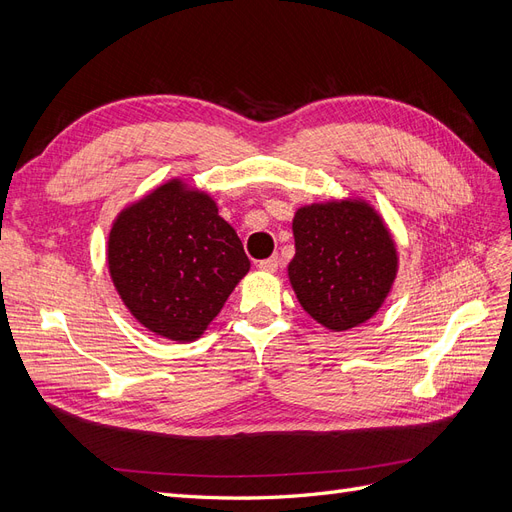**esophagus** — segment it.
<instances>
[{"mask_svg":"<svg viewBox=\"0 0 512 512\" xmlns=\"http://www.w3.org/2000/svg\"><path fill=\"white\" fill-rule=\"evenodd\" d=\"M256 267H258L260 271H265V273H275L277 267H280V258L271 256V258H265V260H258Z\"/></svg>","mask_w":512,"mask_h":512,"instance_id":"1","label":"esophagus"}]
</instances>
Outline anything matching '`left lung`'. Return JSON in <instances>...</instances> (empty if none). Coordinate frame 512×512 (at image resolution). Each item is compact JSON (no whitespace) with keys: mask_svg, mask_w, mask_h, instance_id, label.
<instances>
[{"mask_svg":"<svg viewBox=\"0 0 512 512\" xmlns=\"http://www.w3.org/2000/svg\"><path fill=\"white\" fill-rule=\"evenodd\" d=\"M288 280L305 312L329 331L374 318L399 269L397 243L363 198L303 205L294 213Z\"/></svg>","mask_w":512,"mask_h":512,"instance_id":"1","label":"left lung"}]
</instances>
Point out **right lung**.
Instances as JSON below:
<instances>
[{"label":"right lung","mask_w":512,"mask_h":512,"mask_svg":"<svg viewBox=\"0 0 512 512\" xmlns=\"http://www.w3.org/2000/svg\"><path fill=\"white\" fill-rule=\"evenodd\" d=\"M113 286L130 314L188 344L207 331L250 271L241 239L211 194L170 179L121 209L106 243Z\"/></svg>","instance_id":"obj_1"}]
</instances>
